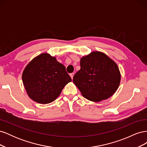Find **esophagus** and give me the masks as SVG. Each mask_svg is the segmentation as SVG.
<instances>
[{"label":"esophagus","instance_id":"34e87169","mask_svg":"<svg viewBox=\"0 0 147 147\" xmlns=\"http://www.w3.org/2000/svg\"><path fill=\"white\" fill-rule=\"evenodd\" d=\"M74 75V73H72V74H70V77H71V78H72V79H73Z\"/></svg>","mask_w":147,"mask_h":147}]
</instances>
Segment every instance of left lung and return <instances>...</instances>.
Here are the masks:
<instances>
[{
    "label": "left lung",
    "instance_id": "8db88e82",
    "mask_svg": "<svg viewBox=\"0 0 147 147\" xmlns=\"http://www.w3.org/2000/svg\"><path fill=\"white\" fill-rule=\"evenodd\" d=\"M80 67L73 82L84 98L100 102L109 99L118 90L121 73L117 63L104 53L94 51L83 56Z\"/></svg>",
    "mask_w": 147,
    "mask_h": 147
}]
</instances>
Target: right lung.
<instances>
[{"instance_id": "right-lung-1", "label": "right lung", "mask_w": 147, "mask_h": 147, "mask_svg": "<svg viewBox=\"0 0 147 147\" xmlns=\"http://www.w3.org/2000/svg\"><path fill=\"white\" fill-rule=\"evenodd\" d=\"M22 80L28 96L42 104L55 100L64 87L72 82L65 66L48 53H42L29 62L23 70Z\"/></svg>"}]
</instances>
